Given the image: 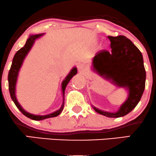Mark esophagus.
Instances as JSON below:
<instances>
[{
    "mask_svg": "<svg viewBox=\"0 0 156 156\" xmlns=\"http://www.w3.org/2000/svg\"><path fill=\"white\" fill-rule=\"evenodd\" d=\"M78 71L80 73H84L86 70H87V67H86V66L82 64H80L78 66Z\"/></svg>",
    "mask_w": 156,
    "mask_h": 156,
    "instance_id": "obj_1",
    "label": "esophagus"
}]
</instances>
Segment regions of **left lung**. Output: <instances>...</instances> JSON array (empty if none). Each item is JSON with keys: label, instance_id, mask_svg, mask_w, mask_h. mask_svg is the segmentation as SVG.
Listing matches in <instances>:
<instances>
[{"label": "left lung", "instance_id": "1", "mask_svg": "<svg viewBox=\"0 0 156 156\" xmlns=\"http://www.w3.org/2000/svg\"><path fill=\"white\" fill-rule=\"evenodd\" d=\"M112 51H101L92 59V70L118 87L128 91V98L116 112L101 110L96 112L108 117L117 118L131 112L140 101L145 87L146 72L141 53L125 36H108Z\"/></svg>", "mask_w": 156, "mask_h": 156}]
</instances>
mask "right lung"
I'll return each mask as SVG.
<instances>
[{
    "label": "right lung",
    "mask_w": 156,
    "mask_h": 156,
    "mask_svg": "<svg viewBox=\"0 0 156 156\" xmlns=\"http://www.w3.org/2000/svg\"><path fill=\"white\" fill-rule=\"evenodd\" d=\"M44 34H33L29 36V37L27 39L26 44L15 53V56H14L13 58V60H12V66H11L10 70L9 72L8 75L9 89L10 96L11 98H12V101L15 103V104L16 106L17 107V108H18L26 117L30 118V119H33V120L37 121L43 120V119H48V118L57 117V116L59 115L61 113H62V110L64 109V94H65L64 91H65L66 87H67V84L69 83V80L72 79L73 76H76L77 74V72H78L77 68L76 67H73L72 69L70 70V72L69 73V74L66 76V78H64L63 81H62V97H63V101H62V106L60 107L59 109H58V110L55 111L54 112L51 113V114H46V115H36V114H31V113L26 112V110H24V109L23 108V107L21 106V105L18 103L17 98H16V84H17L20 69L21 67H22L23 63V62H24L25 58H26V55H28V53H29L30 51H31V48L33 47L35 41L37 40V39L42 37Z\"/></svg>",
    "instance_id": "right-lung-1"
}]
</instances>
